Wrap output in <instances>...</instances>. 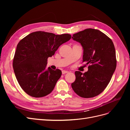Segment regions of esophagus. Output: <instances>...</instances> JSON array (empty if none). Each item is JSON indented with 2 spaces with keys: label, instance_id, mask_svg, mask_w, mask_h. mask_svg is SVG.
Returning a JSON list of instances; mask_svg holds the SVG:
<instances>
[{
  "label": "esophagus",
  "instance_id": "esophagus-1",
  "mask_svg": "<svg viewBox=\"0 0 130 130\" xmlns=\"http://www.w3.org/2000/svg\"><path fill=\"white\" fill-rule=\"evenodd\" d=\"M68 73V71H66V70H62V74H64Z\"/></svg>",
  "mask_w": 130,
  "mask_h": 130
}]
</instances>
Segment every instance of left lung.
<instances>
[{
    "label": "left lung",
    "mask_w": 130,
    "mask_h": 130,
    "mask_svg": "<svg viewBox=\"0 0 130 130\" xmlns=\"http://www.w3.org/2000/svg\"><path fill=\"white\" fill-rule=\"evenodd\" d=\"M72 38L84 49L83 61L88 64L87 72L76 71V79L72 87L84 98L96 96L107 87L117 66L116 50L107 35L94 29H87L73 35Z\"/></svg>",
    "instance_id": "8db88e82"
}]
</instances>
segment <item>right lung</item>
<instances>
[{
	"label": "right lung",
	"instance_id": "add662e5",
	"mask_svg": "<svg viewBox=\"0 0 130 130\" xmlns=\"http://www.w3.org/2000/svg\"><path fill=\"white\" fill-rule=\"evenodd\" d=\"M71 35H55L36 31L27 35L17 46L13 60L15 77L22 89L35 98H41L53 91L62 72L46 68L48 58L52 57Z\"/></svg>",
	"mask_w": 130,
	"mask_h": 130
}]
</instances>
